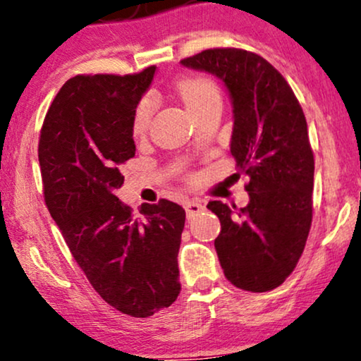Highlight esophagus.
Here are the masks:
<instances>
[{
    "label": "esophagus",
    "instance_id": "esophagus-1",
    "mask_svg": "<svg viewBox=\"0 0 361 361\" xmlns=\"http://www.w3.org/2000/svg\"><path fill=\"white\" fill-rule=\"evenodd\" d=\"M185 209H186V216H188V219H191L203 211V204H201V201L198 200H190L185 203Z\"/></svg>",
    "mask_w": 361,
    "mask_h": 361
}]
</instances>
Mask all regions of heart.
<instances>
[{"label":"heart","instance_id":"1","mask_svg":"<svg viewBox=\"0 0 361 361\" xmlns=\"http://www.w3.org/2000/svg\"><path fill=\"white\" fill-rule=\"evenodd\" d=\"M178 90H180L181 99L186 104V107L191 114L198 115L206 110L211 105L221 104V95L216 85L209 77L204 75H195V77H185L178 84ZM153 112V99L150 95L143 97L140 102L137 104L135 110H133L132 117V130L135 135H142L148 128Z\"/></svg>","mask_w":361,"mask_h":361}]
</instances>
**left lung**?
I'll return each mask as SVG.
<instances>
[{
  "label": "left lung",
  "instance_id": "1",
  "mask_svg": "<svg viewBox=\"0 0 361 361\" xmlns=\"http://www.w3.org/2000/svg\"><path fill=\"white\" fill-rule=\"evenodd\" d=\"M181 64L224 82L234 114L231 155L238 175L249 176L247 206L208 203L221 223L214 247L224 276L244 290L276 289L304 252L314 211L304 110L281 72L256 52L214 47Z\"/></svg>",
  "mask_w": 361,
  "mask_h": 361
}]
</instances>
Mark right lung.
Segmentation results:
<instances>
[{"label":"right lung","mask_w":361,"mask_h":361,"mask_svg":"<svg viewBox=\"0 0 361 361\" xmlns=\"http://www.w3.org/2000/svg\"><path fill=\"white\" fill-rule=\"evenodd\" d=\"M155 69L72 77L47 110L37 148L46 206L75 262L109 305L142 319L180 294L185 228L173 201L145 203L135 218L115 196L120 168L135 157L133 110Z\"/></svg>","instance_id":"1"}]
</instances>
